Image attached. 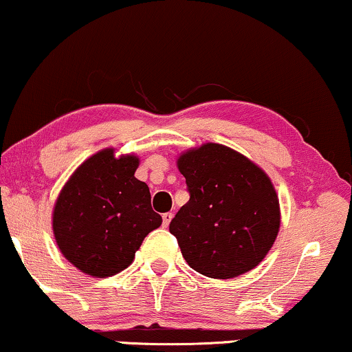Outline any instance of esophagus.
<instances>
[{
	"mask_svg": "<svg viewBox=\"0 0 352 352\" xmlns=\"http://www.w3.org/2000/svg\"><path fill=\"white\" fill-rule=\"evenodd\" d=\"M172 218H173V213H164V214H162V224H164L165 228H167L168 224H170Z\"/></svg>",
	"mask_w": 352,
	"mask_h": 352,
	"instance_id": "34e87169",
	"label": "esophagus"
}]
</instances>
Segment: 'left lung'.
<instances>
[{
    "label": "left lung",
    "instance_id": "1",
    "mask_svg": "<svg viewBox=\"0 0 352 352\" xmlns=\"http://www.w3.org/2000/svg\"><path fill=\"white\" fill-rule=\"evenodd\" d=\"M177 165L190 200L168 230L190 267L211 278H232L256 267L280 226L278 198L265 172L213 142L182 154Z\"/></svg>",
    "mask_w": 352,
    "mask_h": 352
}]
</instances>
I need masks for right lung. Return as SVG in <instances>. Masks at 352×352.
<instances>
[{
    "mask_svg": "<svg viewBox=\"0 0 352 352\" xmlns=\"http://www.w3.org/2000/svg\"><path fill=\"white\" fill-rule=\"evenodd\" d=\"M135 155L113 149L80 165L58 195L54 234L67 261L93 277H109L133 262L144 238L162 218L151 206L149 187L134 177Z\"/></svg>",
    "mask_w": 352,
    "mask_h": 352,
    "instance_id": "obj_1",
    "label": "right lung"
}]
</instances>
